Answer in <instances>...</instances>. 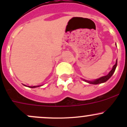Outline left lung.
<instances>
[{"mask_svg":"<svg viewBox=\"0 0 127 127\" xmlns=\"http://www.w3.org/2000/svg\"><path fill=\"white\" fill-rule=\"evenodd\" d=\"M117 46V45H116ZM117 60H116V64L114 65V66L112 67V69H111V71L108 73L106 75H104V76L103 77H101L98 78V79H95L94 80H85V79H82L84 81L88 83V84H94V85H96V84H102V83L104 82H106L107 80H108L111 77L113 74L114 73L115 70H116V67H117Z\"/></svg>","mask_w":127,"mask_h":127,"instance_id":"8db88e82","label":"left lung"}]
</instances>
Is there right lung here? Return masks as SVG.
<instances>
[{
	"label": "right lung",
	"instance_id": "add662e5",
	"mask_svg": "<svg viewBox=\"0 0 127 127\" xmlns=\"http://www.w3.org/2000/svg\"><path fill=\"white\" fill-rule=\"evenodd\" d=\"M24 85V86L27 87L26 85ZM41 86H42V85H36V86H32H32H28V87L33 88H36V87H41Z\"/></svg>",
	"mask_w": 127,
	"mask_h": 127
}]
</instances>
